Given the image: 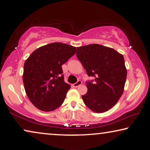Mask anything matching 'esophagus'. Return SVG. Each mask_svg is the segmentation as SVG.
Segmentation results:
<instances>
[{"label":"esophagus","mask_w":150,"mask_h":150,"mask_svg":"<svg viewBox=\"0 0 150 150\" xmlns=\"http://www.w3.org/2000/svg\"><path fill=\"white\" fill-rule=\"evenodd\" d=\"M81 84H82V81H81V80H78L77 82H76L75 83H74V84H73V87L76 88V87H78L79 86L81 85Z\"/></svg>","instance_id":"1"}]
</instances>
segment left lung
<instances>
[{"instance_id":"left-lung-1","label":"left lung","mask_w":150,"mask_h":150,"mask_svg":"<svg viewBox=\"0 0 150 150\" xmlns=\"http://www.w3.org/2000/svg\"><path fill=\"white\" fill-rule=\"evenodd\" d=\"M77 57L88 77V91L82 95L85 105L95 112H104L115 106L122 95L127 71L123 55L99 44L77 47Z\"/></svg>"}]
</instances>
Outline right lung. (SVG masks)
I'll use <instances>...</instances> for the list:
<instances>
[{
    "label": "right lung",
    "instance_id": "obj_1",
    "mask_svg": "<svg viewBox=\"0 0 150 150\" xmlns=\"http://www.w3.org/2000/svg\"><path fill=\"white\" fill-rule=\"evenodd\" d=\"M75 53V47L55 42L38 48L25 62L24 88L37 108L49 112L62 105L71 86L64 81L62 65Z\"/></svg>",
    "mask_w": 150,
    "mask_h": 150
}]
</instances>
